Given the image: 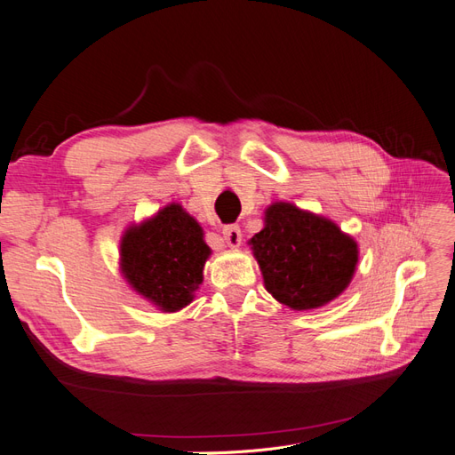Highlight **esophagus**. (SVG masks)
Returning <instances> with one entry per match:
<instances>
[{
  "label": "esophagus",
  "instance_id": "34e87169",
  "mask_svg": "<svg viewBox=\"0 0 455 455\" xmlns=\"http://www.w3.org/2000/svg\"><path fill=\"white\" fill-rule=\"evenodd\" d=\"M222 235H224V241L228 243V246H231V249H237V246L243 241L241 228L239 226H233V224L231 226H224Z\"/></svg>",
  "mask_w": 455,
  "mask_h": 455
}]
</instances>
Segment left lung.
<instances>
[{
	"instance_id": "obj_1",
	"label": "left lung",
	"mask_w": 455,
	"mask_h": 455,
	"mask_svg": "<svg viewBox=\"0 0 455 455\" xmlns=\"http://www.w3.org/2000/svg\"><path fill=\"white\" fill-rule=\"evenodd\" d=\"M266 291L294 311L323 307L349 286L359 246L332 220L273 203L249 241Z\"/></svg>"
}]
</instances>
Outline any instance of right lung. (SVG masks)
Segmentation results:
<instances>
[{"label":"right lung","instance_id":"obj_1","mask_svg":"<svg viewBox=\"0 0 455 455\" xmlns=\"http://www.w3.org/2000/svg\"><path fill=\"white\" fill-rule=\"evenodd\" d=\"M119 254L132 291L163 313H174L194 301L211 249L197 220L171 203L123 233Z\"/></svg>","mask_w":455,"mask_h":455}]
</instances>
